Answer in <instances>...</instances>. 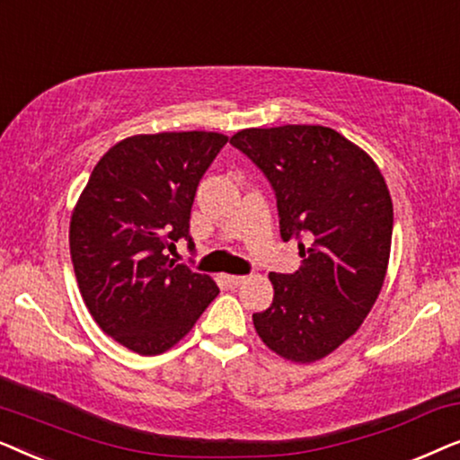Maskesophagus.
Here are the masks:
<instances>
[{
	"mask_svg": "<svg viewBox=\"0 0 460 460\" xmlns=\"http://www.w3.org/2000/svg\"><path fill=\"white\" fill-rule=\"evenodd\" d=\"M222 280L226 282V285H228L230 288H236V287H241L243 285V282L244 280H247V279H244V276H234V274H224L222 276Z\"/></svg>",
	"mask_w": 460,
	"mask_h": 460,
	"instance_id": "1",
	"label": "esophagus"
}]
</instances>
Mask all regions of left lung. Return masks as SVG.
I'll return each mask as SVG.
<instances>
[{"label":"left lung","mask_w":460,"mask_h":460,"mask_svg":"<svg viewBox=\"0 0 460 460\" xmlns=\"http://www.w3.org/2000/svg\"><path fill=\"white\" fill-rule=\"evenodd\" d=\"M230 144L272 186L282 241L304 257L270 274L274 299L253 314L261 341L293 362L337 349L368 316L385 280L394 205L379 167L323 125L243 129Z\"/></svg>","instance_id":"1"}]
</instances>
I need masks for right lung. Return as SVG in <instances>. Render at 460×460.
Wrapping results in <instances>:
<instances>
[{"label": "right lung", "instance_id": "1", "mask_svg": "<svg viewBox=\"0 0 460 460\" xmlns=\"http://www.w3.org/2000/svg\"><path fill=\"white\" fill-rule=\"evenodd\" d=\"M228 137L213 131L134 136L106 153L71 219L79 291L100 329L142 356L161 354L192 329L219 288L173 263L190 236L199 181Z\"/></svg>", "mask_w": 460, "mask_h": 460}]
</instances>
